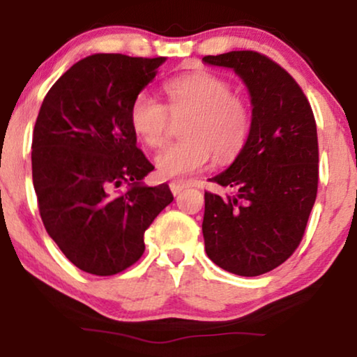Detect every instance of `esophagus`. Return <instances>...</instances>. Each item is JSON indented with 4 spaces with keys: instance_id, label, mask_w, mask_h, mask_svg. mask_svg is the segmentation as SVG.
<instances>
[{
    "instance_id": "esophagus-1",
    "label": "esophagus",
    "mask_w": 357,
    "mask_h": 357,
    "mask_svg": "<svg viewBox=\"0 0 357 357\" xmlns=\"http://www.w3.org/2000/svg\"><path fill=\"white\" fill-rule=\"evenodd\" d=\"M169 187H170V192H172L174 195H178L180 192H182L183 188H187V185H185V183H178V182H172V183L169 185Z\"/></svg>"
}]
</instances>
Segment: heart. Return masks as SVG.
Instances as JSON below:
<instances>
[{
  "instance_id": "b5f03b06",
  "label": "heart",
  "mask_w": 357,
  "mask_h": 357,
  "mask_svg": "<svg viewBox=\"0 0 357 357\" xmlns=\"http://www.w3.org/2000/svg\"><path fill=\"white\" fill-rule=\"evenodd\" d=\"M165 105L148 92H139L130 105L128 120L136 138L148 148H160L170 119L183 121V141L165 148L155 158L159 177L185 180L209 162L236 159L247 143L252 125L250 104L232 92V84L208 71L190 73L164 84Z\"/></svg>"
}]
</instances>
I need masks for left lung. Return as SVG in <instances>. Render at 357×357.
<instances>
[{
  "mask_svg": "<svg viewBox=\"0 0 357 357\" xmlns=\"http://www.w3.org/2000/svg\"><path fill=\"white\" fill-rule=\"evenodd\" d=\"M203 61L232 68L253 105L241 154L209 178L236 195L204 192V248L222 270L258 276L284 263L304 237L319 188L314 112L294 77L266 55L241 50Z\"/></svg>",
  "mask_w": 357,
  "mask_h": 357,
  "instance_id": "obj_1",
  "label": "left lung"
}]
</instances>
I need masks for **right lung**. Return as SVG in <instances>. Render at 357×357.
<instances>
[{
    "mask_svg": "<svg viewBox=\"0 0 357 357\" xmlns=\"http://www.w3.org/2000/svg\"><path fill=\"white\" fill-rule=\"evenodd\" d=\"M165 56L97 53L73 65L47 92L32 138L38 211L73 265L112 276L144 253V232L172 203L169 185L141 183L154 165L130 126L136 96ZM121 184L127 190L119 192Z\"/></svg>",
    "mask_w": 357,
    "mask_h": 357,
    "instance_id": "add662e5",
    "label": "right lung"
}]
</instances>
